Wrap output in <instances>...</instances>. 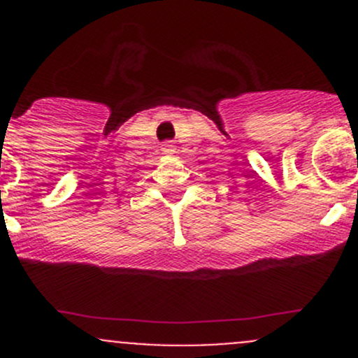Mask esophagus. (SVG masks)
I'll return each mask as SVG.
<instances>
[{"label":"esophagus","mask_w":358,"mask_h":358,"mask_svg":"<svg viewBox=\"0 0 358 358\" xmlns=\"http://www.w3.org/2000/svg\"><path fill=\"white\" fill-rule=\"evenodd\" d=\"M162 150H164V152H169V150H173V145L169 142H164V145H162Z\"/></svg>","instance_id":"obj_1"}]
</instances>
